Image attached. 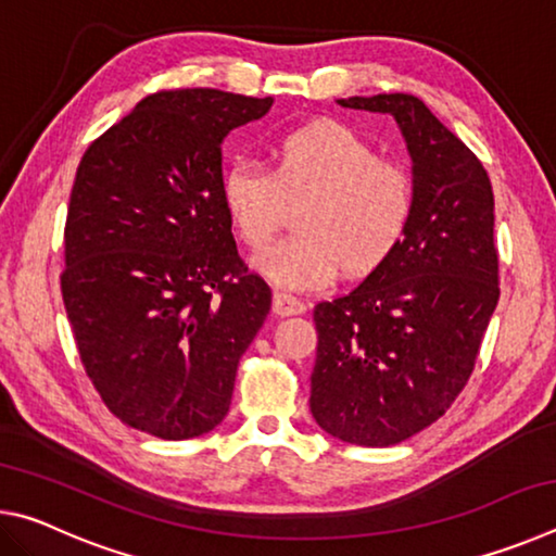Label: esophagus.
Segmentation results:
<instances>
[{
	"label": "esophagus",
	"instance_id": "34e87169",
	"mask_svg": "<svg viewBox=\"0 0 556 556\" xmlns=\"http://www.w3.org/2000/svg\"><path fill=\"white\" fill-rule=\"evenodd\" d=\"M271 312L277 316H299L306 312V304L296 296L285 294V291H277L275 299H271Z\"/></svg>",
	"mask_w": 556,
	"mask_h": 556
}]
</instances>
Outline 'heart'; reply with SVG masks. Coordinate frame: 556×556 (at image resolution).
<instances>
[{"instance_id": "1", "label": "heart", "mask_w": 556, "mask_h": 556, "mask_svg": "<svg viewBox=\"0 0 556 556\" xmlns=\"http://www.w3.org/2000/svg\"><path fill=\"white\" fill-rule=\"evenodd\" d=\"M312 193L299 215L301 232L255 255L271 285L321 289L348 267L365 275L402 242L414 213V188L400 166L341 122L287 131L271 144V172L250 162L225 168L220 199L250 248H265L281 223L285 199Z\"/></svg>"}]
</instances>
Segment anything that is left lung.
I'll return each instance as SVG.
<instances>
[{"label": "left lung", "instance_id": "left-lung-1", "mask_svg": "<svg viewBox=\"0 0 556 556\" xmlns=\"http://www.w3.org/2000/svg\"><path fill=\"white\" fill-rule=\"evenodd\" d=\"M338 105L397 122L414 213L402 242L351 294L314 308L308 407L326 434L392 446L444 414L476 365L497 306L495 203L483 164L414 96Z\"/></svg>", "mask_w": 556, "mask_h": 556}]
</instances>
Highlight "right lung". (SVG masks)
Returning a JSON list of instances; mask_svg holds the SVG:
<instances>
[{"instance_id":"right-lung-1","label":"right lung","mask_w":556,"mask_h":556,"mask_svg":"<svg viewBox=\"0 0 556 556\" xmlns=\"http://www.w3.org/2000/svg\"><path fill=\"white\" fill-rule=\"evenodd\" d=\"M271 98L149 96L83 154L65 220L63 304L80 361L127 427L181 441L230 409L271 291L235 250L220 144Z\"/></svg>"}]
</instances>
